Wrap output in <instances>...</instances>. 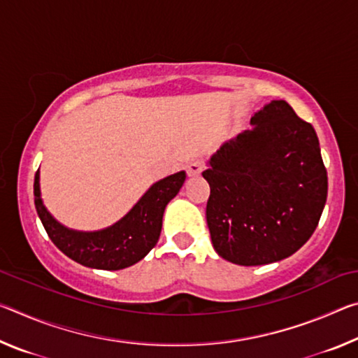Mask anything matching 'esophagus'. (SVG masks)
Listing matches in <instances>:
<instances>
[{"mask_svg": "<svg viewBox=\"0 0 358 358\" xmlns=\"http://www.w3.org/2000/svg\"><path fill=\"white\" fill-rule=\"evenodd\" d=\"M202 169H203L202 161H199V159L192 161L187 164V175H189V177H199V175L202 173Z\"/></svg>", "mask_w": 358, "mask_h": 358, "instance_id": "obj_1", "label": "esophagus"}]
</instances>
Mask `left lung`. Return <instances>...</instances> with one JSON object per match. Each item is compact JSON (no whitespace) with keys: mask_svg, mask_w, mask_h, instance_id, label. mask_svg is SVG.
<instances>
[{"mask_svg":"<svg viewBox=\"0 0 358 358\" xmlns=\"http://www.w3.org/2000/svg\"><path fill=\"white\" fill-rule=\"evenodd\" d=\"M251 131L210 157L207 224L215 251L229 262H278L306 243L325 207L329 180L313 126L286 101L251 117Z\"/></svg>","mask_w":358,"mask_h":358,"instance_id":"left-lung-1","label":"left lung"}]
</instances>
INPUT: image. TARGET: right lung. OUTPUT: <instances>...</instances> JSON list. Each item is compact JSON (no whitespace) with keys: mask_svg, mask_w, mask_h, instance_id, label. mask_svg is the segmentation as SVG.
<instances>
[{"mask_svg":"<svg viewBox=\"0 0 358 358\" xmlns=\"http://www.w3.org/2000/svg\"><path fill=\"white\" fill-rule=\"evenodd\" d=\"M186 180L181 171L162 178L143 194L113 226L94 232L64 227L48 213L41 199L39 171L34 177V205L42 226L59 251L77 264L99 270H121L142 260L157 243L167 203Z\"/></svg>","mask_w":358,"mask_h":358,"instance_id":"right-lung-1","label":"right lung"}]
</instances>
